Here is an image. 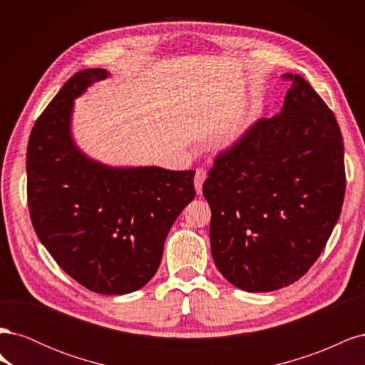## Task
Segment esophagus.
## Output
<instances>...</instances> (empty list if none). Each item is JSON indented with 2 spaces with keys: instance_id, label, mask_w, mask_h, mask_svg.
<instances>
[{
  "instance_id": "1",
  "label": "esophagus",
  "mask_w": 365,
  "mask_h": 365,
  "mask_svg": "<svg viewBox=\"0 0 365 365\" xmlns=\"http://www.w3.org/2000/svg\"><path fill=\"white\" fill-rule=\"evenodd\" d=\"M207 178V172L204 169H197L196 173H195V189H196V193L201 195L202 192V184Z\"/></svg>"
}]
</instances>
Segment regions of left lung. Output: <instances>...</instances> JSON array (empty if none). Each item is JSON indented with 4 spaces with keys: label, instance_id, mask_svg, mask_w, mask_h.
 <instances>
[{
    "label": "left lung",
    "instance_id": "8db88e82",
    "mask_svg": "<svg viewBox=\"0 0 365 365\" xmlns=\"http://www.w3.org/2000/svg\"><path fill=\"white\" fill-rule=\"evenodd\" d=\"M282 111L220 152L202 185L216 268L236 288L269 292L309 271L341 213L344 145L336 118L302 76Z\"/></svg>",
    "mask_w": 365,
    "mask_h": 365
}]
</instances>
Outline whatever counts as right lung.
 <instances>
[{"label": "right lung", "instance_id": "add662e5", "mask_svg": "<svg viewBox=\"0 0 365 365\" xmlns=\"http://www.w3.org/2000/svg\"><path fill=\"white\" fill-rule=\"evenodd\" d=\"M108 71L76 73L36 120L27 146L33 228L59 267L97 294L123 295L157 272L164 240L195 197L193 170L109 168L71 138L73 101Z\"/></svg>", "mask_w": 365, "mask_h": 365}]
</instances>
